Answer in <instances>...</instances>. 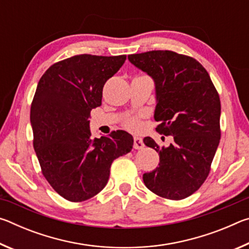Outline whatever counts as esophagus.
<instances>
[{
  "mask_svg": "<svg viewBox=\"0 0 249 249\" xmlns=\"http://www.w3.org/2000/svg\"><path fill=\"white\" fill-rule=\"evenodd\" d=\"M144 142H142V140L141 137H134V148L135 149H142L144 148Z\"/></svg>",
  "mask_w": 249,
  "mask_h": 249,
  "instance_id": "1",
  "label": "esophagus"
}]
</instances>
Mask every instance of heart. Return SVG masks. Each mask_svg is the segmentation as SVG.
Returning <instances> with one entry per match:
<instances>
[{
  "label": "heart",
  "mask_w": 249,
  "mask_h": 249,
  "mask_svg": "<svg viewBox=\"0 0 249 249\" xmlns=\"http://www.w3.org/2000/svg\"><path fill=\"white\" fill-rule=\"evenodd\" d=\"M140 124V120H138L137 116H128L127 119H125L124 121V125L125 127H127L129 129H135Z\"/></svg>",
  "instance_id": "obj_1"
}]
</instances>
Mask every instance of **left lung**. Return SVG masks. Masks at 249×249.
<instances>
[{"instance_id":"1","label":"left lung","mask_w":249,"mask_h":249,"mask_svg":"<svg viewBox=\"0 0 249 249\" xmlns=\"http://www.w3.org/2000/svg\"><path fill=\"white\" fill-rule=\"evenodd\" d=\"M128 60L154 79L156 130L172 136L169 147L145 137L159 155L155 170L142 175L147 188L168 200H182L208 178L221 138V101L208 71L195 58L171 50L128 54Z\"/></svg>"}]
</instances>
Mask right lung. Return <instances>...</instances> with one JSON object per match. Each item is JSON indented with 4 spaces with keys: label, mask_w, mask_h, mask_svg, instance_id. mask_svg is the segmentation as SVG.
<instances>
[{
    "label": "right lung",
    "mask_w": 249,
    "mask_h": 249,
    "mask_svg": "<svg viewBox=\"0 0 249 249\" xmlns=\"http://www.w3.org/2000/svg\"><path fill=\"white\" fill-rule=\"evenodd\" d=\"M125 60V54H77L50 66L37 86L31 107L34 149L46 180L70 202L98 195L112 162L133 148V136L125 130L92 138L89 126L105 82Z\"/></svg>",
    "instance_id": "obj_1"
}]
</instances>
